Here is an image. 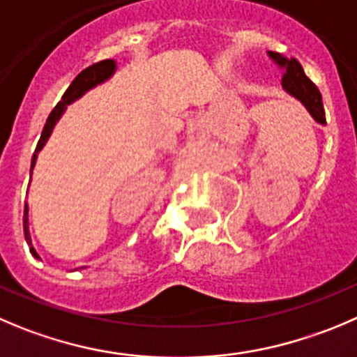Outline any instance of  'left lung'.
<instances>
[{"label":"left lung","instance_id":"obj_1","mask_svg":"<svg viewBox=\"0 0 357 357\" xmlns=\"http://www.w3.org/2000/svg\"><path fill=\"white\" fill-rule=\"evenodd\" d=\"M268 56L284 70L282 75V87L284 91L296 98L301 105H305L312 117L321 124H326V114L324 105H322V96L319 93L317 86L305 75L303 68L298 63L294 57L287 59V57L280 56L277 52H268Z\"/></svg>","mask_w":357,"mask_h":357}]
</instances>
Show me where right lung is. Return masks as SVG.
<instances>
[{"instance_id":"right-lung-1","label":"right lung","mask_w":357,"mask_h":357,"mask_svg":"<svg viewBox=\"0 0 357 357\" xmlns=\"http://www.w3.org/2000/svg\"><path fill=\"white\" fill-rule=\"evenodd\" d=\"M114 71H115V61L105 59V61H100V63H94L93 66L86 68V70H82L79 75H77V77H75L73 82L70 84V87H68L66 93L63 94V98H61L59 103H57L56 107H54V110L50 112L49 119H47L45 126H43L42 137H40L38 145H36V151H35V154H33V159H31V173H33V168H35L38 152L42 151L43 145H45L47 140H49L50 133H52V130H54V126H56V122L59 121V117L63 115L66 105L73 103V101L79 100L84 93H87L89 89H93L94 86H98V84H101V82H105L107 79H110L112 75H114ZM24 236H26V242H28V245L31 247L33 256L38 257V254H36V250L33 249V245H31V236H29L28 206L24 208Z\"/></svg>"}]
</instances>
